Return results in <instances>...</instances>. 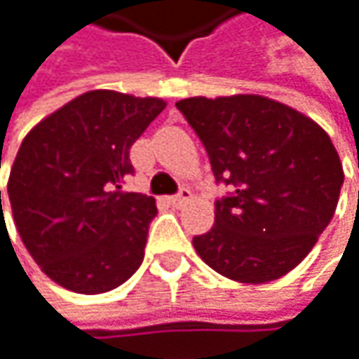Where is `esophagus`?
Wrapping results in <instances>:
<instances>
[{"mask_svg": "<svg viewBox=\"0 0 359 359\" xmlns=\"http://www.w3.org/2000/svg\"><path fill=\"white\" fill-rule=\"evenodd\" d=\"M189 200H191V191H189V189H181L176 196H170V198H168V202H170L172 206H176V208L185 206Z\"/></svg>", "mask_w": 359, "mask_h": 359, "instance_id": "34e87169", "label": "esophagus"}]
</instances>
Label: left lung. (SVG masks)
<instances>
[{
    "instance_id": "left-lung-1",
    "label": "left lung",
    "mask_w": 359,
    "mask_h": 359,
    "mask_svg": "<svg viewBox=\"0 0 359 359\" xmlns=\"http://www.w3.org/2000/svg\"><path fill=\"white\" fill-rule=\"evenodd\" d=\"M176 109L200 136L217 183L215 227L194 238L221 276L265 284L292 271L328 227L343 187L330 136L303 113L257 94L185 98Z\"/></svg>"
}]
</instances>
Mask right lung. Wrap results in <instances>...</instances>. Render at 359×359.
Masks as SVG:
<instances>
[{
	"label": "right lung",
	"instance_id": "right-lung-1",
	"mask_svg": "<svg viewBox=\"0 0 359 359\" xmlns=\"http://www.w3.org/2000/svg\"><path fill=\"white\" fill-rule=\"evenodd\" d=\"M163 107L159 98L92 90L25 136L8 198L29 255L62 288L109 292L140 267L157 208L121 183L134 172L130 147Z\"/></svg>",
	"mask_w": 359,
	"mask_h": 359
}]
</instances>
